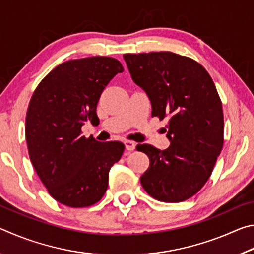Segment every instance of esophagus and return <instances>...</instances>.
<instances>
[{
	"label": "esophagus",
	"instance_id": "1",
	"mask_svg": "<svg viewBox=\"0 0 254 254\" xmlns=\"http://www.w3.org/2000/svg\"><path fill=\"white\" fill-rule=\"evenodd\" d=\"M124 144H126V148H127V150H128V151H133V150L135 149V145H136L134 141H130V140L124 141Z\"/></svg>",
	"mask_w": 254,
	"mask_h": 254
}]
</instances>
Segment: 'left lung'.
Listing matches in <instances>:
<instances>
[{"label":"left lung","instance_id":"obj_1","mask_svg":"<svg viewBox=\"0 0 254 254\" xmlns=\"http://www.w3.org/2000/svg\"><path fill=\"white\" fill-rule=\"evenodd\" d=\"M123 57L133 81L151 102L152 117L169 119L168 148L136 147L150 160L141 185L165 203L190 198L212 175L224 142L222 102L214 81L200 64L170 51Z\"/></svg>","mask_w":254,"mask_h":254}]
</instances>
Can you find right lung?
<instances>
[{"label": "right lung", "mask_w": 254, "mask_h": 254, "mask_svg": "<svg viewBox=\"0 0 254 254\" xmlns=\"http://www.w3.org/2000/svg\"><path fill=\"white\" fill-rule=\"evenodd\" d=\"M123 70L111 57L68 60L54 68L32 94L25 117L29 157L60 204L87 207L105 194L110 169L121 159L124 144L85 137L81 127L97 118L101 94Z\"/></svg>", "instance_id": "add662e5"}]
</instances>
